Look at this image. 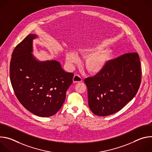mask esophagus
<instances>
[{
    "label": "esophagus",
    "mask_w": 152,
    "mask_h": 152,
    "mask_svg": "<svg viewBox=\"0 0 152 152\" xmlns=\"http://www.w3.org/2000/svg\"><path fill=\"white\" fill-rule=\"evenodd\" d=\"M73 83H78L81 82L82 81V78L78 75H75L73 79Z\"/></svg>",
    "instance_id": "esophagus-1"
}]
</instances>
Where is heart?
<instances>
[{"label":"heart","instance_id":"obj_1","mask_svg":"<svg viewBox=\"0 0 152 152\" xmlns=\"http://www.w3.org/2000/svg\"><path fill=\"white\" fill-rule=\"evenodd\" d=\"M79 53L82 56L86 57L84 66L86 70L92 75L101 73L105 69L113 55L111 50L102 49L101 46L83 48L79 49ZM66 58L70 65L76 64L79 61L78 56L72 52H68Z\"/></svg>","mask_w":152,"mask_h":152}]
</instances>
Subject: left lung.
Wrapping results in <instances>:
<instances>
[{"instance_id": "1", "label": "left lung", "mask_w": 152, "mask_h": 152, "mask_svg": "<svg viewBox=\"0 0 152 152\" xmlns=\"http://www.w3.org/2000/svg\"><path fill=\"white\" fill-rule=\"evenodd\" d=\"M141 80L137 53H126L109 61L101 73L84 80L91 111L99 116L119 111L135 97Z\"/></svg>"}]
</instances>
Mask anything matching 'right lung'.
<instances>
[{"mask_svg":"<svg viewBox=\"0 0 152 152\" xmlns=\"http://www.w3.org/2000/svg\"><path fill=\"white\" fill-rule=\"evenodd\" d=\"M37 37L29 34L15 47L10 76L20 103L36 115L48 117L62 106L74 75L65 72L57 61H39L34 56L32 42Z\"/></svg>","mask_w":152,"mask_h":152,"instance_id":"add662e5","label":"right lung"}]
</instances>
